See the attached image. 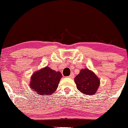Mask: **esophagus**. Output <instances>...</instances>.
<instances>
[{
  "mask_svg": "<svg viewBox=\"0 0 128 128\" xmlns=\"http://www.w3.org/2000/svg\"><path fill=\"white\" fill-rule=\"evenodd\" d=\"M74 77V75L73 73H71V74L69 76V78H71V79H73Z\"/></svg>",
  "mask_w": 128,
  "mask_h": 128,
  "instance_id": "esophagus-1",
  "label": "esophagus"
}]
</instances>
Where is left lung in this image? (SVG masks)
I'll use <instances>...</instances> for the list:
<instances>
[{"mask_svg":"<svg viewBox=\"0 0 128 128\" xmlns=\"http://www.w3.org/2000/svg\"><path fill=\"white\" fill-rule=\"evenodd\" d=\"M78 90L86 95L95 94L100 85L97 76L87 68L82 69L74 78Z\"/></svg>","mask_w":128,"mask_h":128,"instance_id":"left-lung-1","label":"left lung"}]
</instances>
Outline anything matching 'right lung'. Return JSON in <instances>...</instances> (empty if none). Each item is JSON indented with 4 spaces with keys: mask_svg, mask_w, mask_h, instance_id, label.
Listing matches in <instances>:
<instances>
[{
    "mask_svg": "<svg viewBox=\"0 0 128 128\" xmlns=\"http://www.w3.org/2000/svg\"><path fill=\"white\" fill-rule=\"evenodd\" d=\"M62 77L60 72L46 66L33 74L30 86L38 95H49L57 88Z\"/></svg>",
    "mask_w": 128,
    "mask_h": 128,
    "instance_id": "add662e5",
    "label": "right lung"
}]
</instances>
